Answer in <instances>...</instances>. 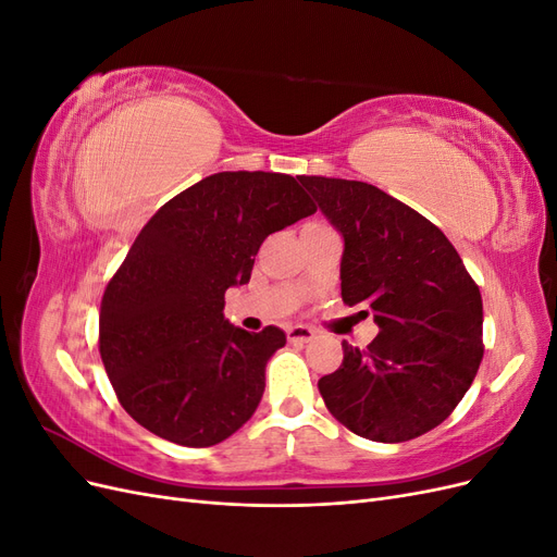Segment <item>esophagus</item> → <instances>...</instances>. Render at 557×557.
Returning <instances> with one entry per match:
<instances>
[{"label":"esophagus","mask_w":557,"mask_h":557,"mask_svg":"<svg viewBox=\"0 0 557 557\" xmlns=\"http://www.w3.org/2000/svg\"><path fill=\"white\" fill-rule=\"evenodd\" d=\"M285 334H288L290 344H309L315 336V332L307 325H293V327L285 330Z\"/></svg>","instance_id":"34e87169"}]
</instances>
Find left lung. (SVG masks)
I'll return each mask as SVG.
<instances>
[{"label":"left lung","mask_w":557,"mask_h":557,"mask_svg":"<svg viewBox=\"0 0 557 557\" xmlns=\"http://www.w3.org/2000/svg\"><path fill=\"white\" fill-rule=\"evenodd\" d=\"M299 181L344 237V305L367 307L379 325L367 348L342 344V367L320 379L318 391L358 436L416 440L444 423L479 372V285L440 227L376 185Z\"/></svg>","instance_id":"obj_1"}]
</instances>
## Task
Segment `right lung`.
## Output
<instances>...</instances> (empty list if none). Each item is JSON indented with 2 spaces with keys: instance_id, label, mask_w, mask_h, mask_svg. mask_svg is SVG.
I'll return each instance as SVG.
<instances>
[{
  "instance_id": "1",
  "label": "right lung",
  "mask_w": 557,
  "mask_h": 557,
  "mask_svg": "<svg viewBox=\"0 0 557 557\" xmlns=\"http://www.w3.org/2000/svg\"><path fill=\"white\" fill-rule=\"evenodd\" d=\"M315 213L288 174L221 172L150 218L109 281L99 356L123 409L178 446L221 444L256 413L264 367L285 346L267 325H230L225 293L250 278L262 242Z\"/></svg>"
}]
</instances>
